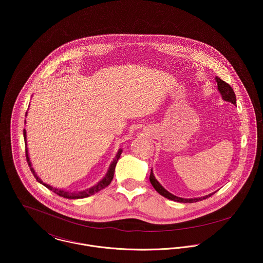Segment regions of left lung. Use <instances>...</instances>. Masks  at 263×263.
<instances>
[{
  "label": "left lung",
  "mask_w": 263,
  "mask_h": 263,
  "mask_svg": "<svg viewBox=\"0 0 263 263\" xmlns=\"http://www.w3.org/2000/svg\"><path fill=\"white\" fill-rule=\"evenodd\" d=\"M216 81L218 83V90L220 91L221 95H222V98L228 101V102H231L232 104L236 105V95L234 93V90L232 89V87L226 83L225 81H223L222 79L216 77ZM150 181L153 185V187L155 188L161 195H163L164 197L168 198V199H171V200H174V201H178V202H183V203H191V202H196V201H199V200H202V199H205L208 198L209 196L213 195L215 192L209 194V195H205V196H201V197H198V198H182V197H178L172 193H170L169 191H167L165 188L163 187L159 182L158 180L155 178L154 176V173H153V170H151L150 174ZM217 192V191H216Z\"/></svg>",
  "instance_id": "1"
}]
</instances>
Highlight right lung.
<instances>
[{"instance_id":"add662e5","label":"right lung","mask_w":263,"mask_h":263,"mask_svg":"<svg viewBox=\"0 0 263 263\" xmlns=\"http://www.w3.org/2000/svg\"><path fill=\"white\" fill-rule=\"evenodd\" d=\"M25 116H27V112H26V115H25ZM25 122H26V121H25ZM23 136H24V141H25L26 160H27V163H28V165H29V167H30V170H31V172H32L33 176L35 177V179L37 180L39 183H41V184H42V185H44L45 187L48 188V189H49V190H51L52 192L57 193L58 195H60V196H62V197H65V198H70V199H78V198L88 197V196L93 195L94 193H96V192L100 191L101 189H103V188L108 186V185L110 184V182L112 181L113 175H114V170H115V166H116V163H117V161H118V159H119V157H120V155H121V152H122V150H118L117 154H116V156H115V158L113 159V161L111 162L110 166H109V169H108V171H107L106 175H105V176L103 177V179H102V180H100L97 184H95V185H94V186H92V187L88 188V189H85V190H83V191L71 192V191H66V190H63V189L52 187V186H50V185H48V184H46V183H43V182H42V180L38 177L37 174H36V173H35V171H34V169L32 168V165H31V162H30V159H29V156H28L27 142H26V129H25V128L23 129Z\"/></svg>"}]
</instances>
